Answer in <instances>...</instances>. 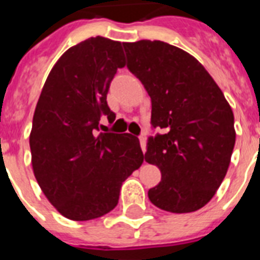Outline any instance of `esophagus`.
I'll use <instances>...</instances> for the list:
<instances>
[{
  "label": "esophagus",
  "instance_id": "obj_1",
  "mask_svg": "<svg viewBox=\"0 0 260 260\" xmlns=\"http://www.w3.org/2000/svg\"><path fill=\"white\" fill-rule=\"evenodd\" d=\"M139 140H140V146H142L143 152H146V136H144V135H140V136H139Z\"/></svg>",
  "mask_w": 260,
  "mask_h": 260
}]
</instances>
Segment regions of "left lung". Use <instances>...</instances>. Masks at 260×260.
<instances>
[{"label": "left lung", "instance_id": "left-lung-1", "mask_svg": "<svg viewBox=\"0 0 260 260\" xmlns=\"http://www.w3.org/2000/svg\"><path fill=\"white\" fill-rule=\"evenodd\" d=\"M126 67L151 97L146 162L160 169L148 190L155 206L171 213L201 209L212 200L230 167L235 120L224 94L201 63L160 40L122 43Z\"/></svg>", "mask_w": 260, "mask_h": 260}]
</instances>
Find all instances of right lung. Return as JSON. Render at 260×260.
I'll return each instance as SVG.
<instances>
[{
  "label": "right lung",
  "instance_id": "obj_1",
  "mask_svg": "<svg viewBox=\"0 0 260 260\" xmlns=\"http://www.w3.org/2000/svg\"><path fill=\"white\" fill-rule=\"evenodd\" d=\"M124 66L120 42L101 36L81 42L55 63L35 109V177L59 213L74 221L114 209L122 182L144 159L136 136L100 132L101 118H116L106 94Z\"/></svg>",
  "mask_w": 260,
  "mask_h": 260
}]
</instances>
